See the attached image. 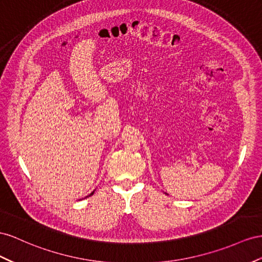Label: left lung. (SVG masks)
I'll return each instance as SVG.
<instances>
[{
  "mask_svg": "<svg viewBox=\"0 0 262 262\" xmlns=\"http://www.w3.org/2000/svg\"><path fill=\"white\" fill-rule=\"evenodd\" d=\"M165 194H166V193H165Z\"/></svg>",
  "mask_w": 262,
  "mask_h": 262,
  "instance_id": "left-lung-1",
  "label": "left lung"
}]
</instances>
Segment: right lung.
Returning <instances> with one entry per match:
<instances>
[{"instance_id": "add662e5", "label": "right lung", "mask_w": 262, "mask_h": 262, "mask_svg": "<svg viewBox=\"0 0 262 262\" xmlns=\"http://www.w3.org/2000/svg\"><path fill=\"white\" fill-rule=\"evenodd\" d=\"M94 192H95V190H94ZM94 192H93V193H91V194H90V195H93V194H94ZM90 195H89V196H90ZM87 197H88V196H87Z\"/></svg>"}]
</instances>
